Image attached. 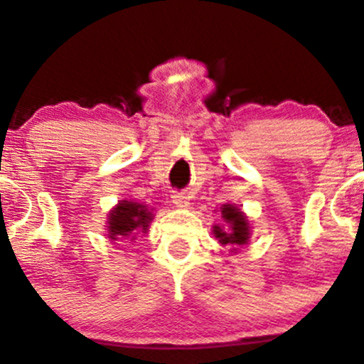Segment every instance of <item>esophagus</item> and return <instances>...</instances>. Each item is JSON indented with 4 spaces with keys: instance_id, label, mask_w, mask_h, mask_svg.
Instances as JSON below:
<instances>
[{
    "instance_id": "obj_1",
    "label": "esophagus",
    "mask_w": 364,
    "mask_h": 364,
    "mask_svg": "<svg viewBox=\"0 0 364 364\" xmlns=\"http://www.w3.org/2000/svg\"><path fill=\"white\" fill-rule=\"evenodd\" d=\"M171 199H172V204H174L176 208H179V209H185V208H188V205H190L188 197H186L185 193H174Z\"/></svg>"
}]
</instances>
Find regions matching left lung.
<instances>
[{"mask_svg":"<svg viewBox=\"0 0 364 364\" xmlns=\"http://www.w3.org/2000/svg\"><path fill=\"white\" fill-rule=\"evenodd\" d=\"M220 211H222L225 227H213V234L216 240L222 245L234 247L232 250H236V247H241V245H247L250 241V223H248L245 213L232 204H223Z\"/></svg>","mask_w":364,"mask_h":364,"instance_id":"left-lung-1","label":"left lung"}]
</instances>
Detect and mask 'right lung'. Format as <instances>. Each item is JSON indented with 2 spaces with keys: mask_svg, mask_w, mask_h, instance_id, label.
Returning <instances> with one entry per match:
<instances>
[{
  "mask_svg": "<svg viewBox=\"0 0 364 364\" xmlns=\"http://www.w3.org/2000/svg\"><path fill=\"white\" fill-rule=\"evenodd\" d=\"M151 220V211L144 204L134 203V200H119L116 208H112V211L109 213L107 236L111 240H117V237L135 240V234L148 230Z\"/></svg>",
  "mask_w": 364,
  "mask_h": 364,
  "instance_id": "obj_1",
  "label": "right lung"
}]
</instances>
